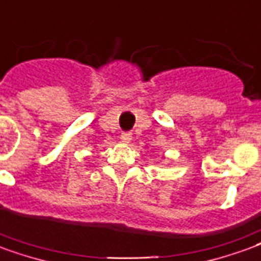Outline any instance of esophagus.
Masks as SVG:
<instances>
[{"label": "esophagus", "instance_id": "esophagus-1", "mask_svg": "<svg viewBox=\"0 0 261 261\" xmlns=\"http://www.w3.org/2000/svg\"><path fill=\"white\" fill-rule=\"evenodd\" d=\"M121 140H122L123 143H129L130 140H132V133H130V132H123L122 135H121Z\"/></svg>", "mask_w": 261, "mask_h": 261}]
</instances>
